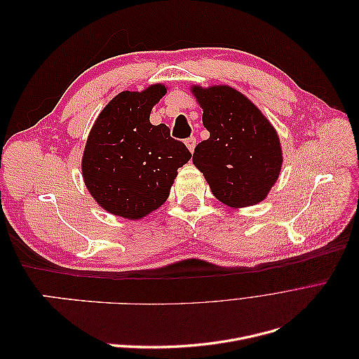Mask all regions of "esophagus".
Listing matches in <instances>:
<instances>
[{
  "label": "esophagus",
  "mask_w": 359,
  "mask_h": 359,
  "mask_svg": "<svg viewBox=\"0 0 359 359\" xmlns=\"http://www.w3.org/2000/svg\"><path fill=\"white\" fill-rule=\"evenodd\" d=\"M186 145H187V148L190 149V153H193L194 148H196V137H194V136L187 137V139H186Z\"/></svg>",
  "instance_id": "esophagus-1"
}]
</instances>
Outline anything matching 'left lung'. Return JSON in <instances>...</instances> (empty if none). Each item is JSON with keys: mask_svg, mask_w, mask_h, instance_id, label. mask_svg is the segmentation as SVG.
<instances>
[{"mask_svg": "<svg viewBox=\"0 0 359 359\" xmlns=\"http://www.w3.org/2000/svg\"><path fill=\"white\" fill-rule=\"evenodd\" d=\"M210 137L194 148L193 163L214 196L229 206L264 201L281 169L278 136L257 107L231 86H193Z\"/></svg>", "mask_w": 359, "mask_h": 359, "instance_id": "left-lung-1", "label": "left lung"}]
</instances>
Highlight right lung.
<instances>
[{
  "mask_svg": "<svg viewBox=\"0 0 359 359\" xmlns=\"http://www.w3.org/2000/svg\"><path fill=\"white\" fill-rule=\"evenodd\" d=\"M166 94L163 85L119 93L91 130L82 158L85 186L106 211L142 219L165 202L177 170L191 158L189 148L153 126L149 114Z\"/></svg>",
  "mask_w": 359,
  "mask_h": 359,
  "instance_id": "obj_1",
  "label": "right lung"
}]
</instances>
